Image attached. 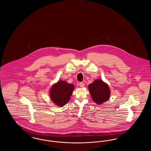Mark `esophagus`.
Returning a JSON list of instances; mask_svg holds the SVG:
<instances>
[{
    "label": "esophagus",
    "instance_id": "obj_1",
    "mask_svg": "<svg viewBox=\"0 0 151 151\" xmlns=\"http://www.w3.org/2000/svg\"><path fill=\"white\" fill-rule=\"evenodd\" d=\"M79 86H80L81 87V88H83V87H84V84L83 83H82V82H81V83H79Z\"/></svg>",
    "mask_w": 151,
    "mask_h": 151
}]
</instances>
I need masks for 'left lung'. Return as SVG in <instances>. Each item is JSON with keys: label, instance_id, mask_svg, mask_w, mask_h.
Here are the masks:
<instances>
[{"label": "left lung", "instance_id": "left-lung-1", "mask_svg": "<svg viewBox=\"0 0 151 151\" xmlns=\"http://www.w3.org/2000/svg\"><path fill=\"white\" fill-rule=\"evenodd\" d=\"M89 92L94 102L101 105L109 100L110 97V89L108 84L101 79H96L88 86Z\"/></svg>", "mask_w": 151, "mask_h": 151}]
</instances>
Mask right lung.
I'll return each instance as SVG.
<instances>
[{
	"mask_svg": "<svg viewBox=\"0 0 151 151\" xmlns=\"http://www.w3.org/2000/svg\"><path fill=\"white\" fill-rule=\"evenodd\" d=\"M75 86L64 80H59L54 84L49 91L51 101L57 106L63 107L70 100Z\"/></svg>",
	"mask_w": 151,
	"mask_h": 151,
	"instance_id": "obj_1",
	"label": "right lung"
}]
</instances>
